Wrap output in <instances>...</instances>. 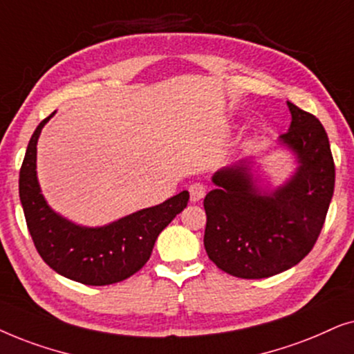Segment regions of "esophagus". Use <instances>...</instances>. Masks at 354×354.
Returning <instances> with one entry per match:
<instances>
[{"label":"esophagus","mask_w":354,"mask_h":354,"mask_svg":"<svg viewBox=\"0 0 354 354\" xmlns=\"http://www.w3.org/2000/svg\"><path fill=\"white\" fill-rule=\"evenodd\" d=\"M189 194H191V201L192 202H199L201 199H204L207 194V187L202 185V183H194L189 187Z\"/></svg>","instance_id":"esophagus-1"}]
</instances>
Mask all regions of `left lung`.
<instances>
[{
  "instance_id": "1",
  "label": "left lung",
  "mask_w": 354,
  "mask_h": 354,
  "mask_svg": "<svg viewBox=\"0 0 354 354\" xmlns=\"http://www.w3.org/2000/svg\"><path fill=\"white\" fill-rule=\"evenodd\" d=\"M291 126L281 142L298 155L299 168L273 194H259L248 168H225L204 199V246L220 270L238 279H267L285 272L317 241L335 187V163L320 121L288 102Z\"/></svg>"
}]
</instances>
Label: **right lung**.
I'll use <instances>...</instances> for the list:
<instances>
[{"instance_id":"right-lung-1","label":"right lung","mask_w":354,"mask_h":354,"mask_svg":"<svg viewBox=\"0 0 354 354\" xmlns=\"http://www.w3.org/2000/svg\"><path fill=\"white\" fill-rule=\"evenodd\" d=\"M53 115L37 126L19 173V196L37 252L59 275L84 285L103 286L129 279L147 263L165 226L185 210L189 192L102 228H84L61 218L40 194L35 171L37 140Z\"/></svg>"}]
</instances>
